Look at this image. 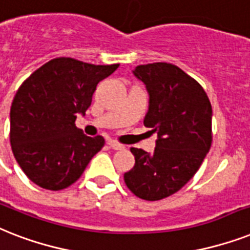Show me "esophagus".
<instances>
[{
    "mask_svg": "<svg viewBox=\"0 0 250 250\" xmlns=\"http://www.w3.org/2000/svg\"><path fill=\"white\" fill-rule=\"evenodd\" d=\"M107 145H108L112 149H123L124 148V146L121 145V143H119V142H116V141H112V139H109V141L107 142Z\"/></svg>",
    "mask_w": 250,
    "mask_h": 250,
    "instance_id": "1",
    "label": "esophagus"
}]
</instances>
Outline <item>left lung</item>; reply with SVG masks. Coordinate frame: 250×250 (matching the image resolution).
Instances as JSON below:
<instances>
[{"label": "left lung", "instance_id": "obj_1", "mask_svg": "<svg viewBox=\"0 0 250 250\" xmlns=\"http://www.w3.org/2000/svg\"><path fill=\"white\" fill-rule=\"evenodd\" d=\"M134 75L149 94L143 124L157 141L152 153L131 147L135 164L124 181L139 199L157 201L179 191L204 161L213 141L211 104L200 83L174 64L138 65Z\"/></svg>", "mask_w": 250, "mask_h": 250}]
</instances>
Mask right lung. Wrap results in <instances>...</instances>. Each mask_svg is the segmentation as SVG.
Instances as JSON below:
<instances>
[{
	"instance_id": "add662e5",
	"label": "right lung",
	"mask_w": 250,
	"mask_h": 250,
	"mask_svg": "<svg viewBox=\"0 0 250 250\" xmlns=\"http://www.w3.org/2000/svg\"><path fill=\"white\" fill-rule=\"evenodd\" d=\"M119 65L61 57L24 80L10 109V145L33 183L50 191L67 188L103 148L104 138L87 137L75 121L90 107L98 83Z\"/></svg>"
}]
</instances>
